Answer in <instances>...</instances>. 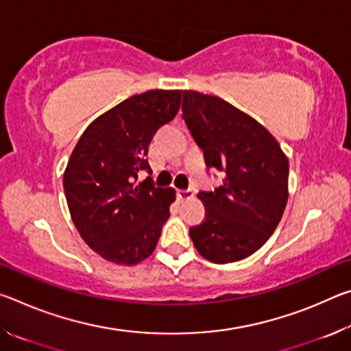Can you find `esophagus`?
Masks as SVG:
<instances>
[{
  "label": "esophagus",
  "mask_w": 351,
  "mask_h": 351,
  "mask_svg": "<svg viewBox=\"0 0 351 351\" xmlns=\"http://www.w3.org/2000/svg\"><path fill=\"white\" fill-rule=\"evenodd\" d=\"M193 195H195V190L193 189H180L176 192V197H178V199H180V201H186V199L193 198Z\"/></svg>",
  "instance_id": "1"
}]
</instances>
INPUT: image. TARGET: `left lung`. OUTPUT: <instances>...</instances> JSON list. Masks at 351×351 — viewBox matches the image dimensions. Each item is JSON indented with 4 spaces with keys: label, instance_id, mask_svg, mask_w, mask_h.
<instances>
[{
    "label": "left lung",
    "instance_id": "left-lung-1",
    "mask_svg": "<svg viewBox=\"0 0 351 351\" xmlns=\"http://www.w3.org/2000/svg\"><path fill=\"white\" fill-rule=\"evenodd\" d=\"M182 117L223 184L199 192L206 219L190 228L204 258L224 265L252 255L274 232L288 201L289 164L263 125L226 100L182 91Z\"/></svg>",
    "mask_w": 351,
    "mask_h": 351
}]
</instances>
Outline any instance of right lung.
<instances>
[{
  "mask_svg": "<svg viewBox=\"0 0 351 351\" xmlns=\"http://www.w3.org/2000/svg\"><path fill=\"white\" fill-rule=\"evenodd\" d=\"M181 91L153 90L123 100L90 123L63 175L71 218L93 251L117 265L152 255L175 201L173 189L154 187L148 145L178 114Z\"/></svg>",
  "mask_w": 351,
  "mask_h": 351,
  "instance_id": "right-lung-1",
  "label": "right lung"
}]
</instances>
